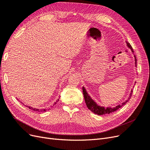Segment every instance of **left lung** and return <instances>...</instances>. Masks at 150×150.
I'll return each instance as SVG.
<instances>
[{
	"label": "left lung",
	"mask_w": 150,
	"mask_h": 150,
	"mask_svg": "<svg viewBox=\"0 0 150 150\" xmlns=\"http://www.w3.org/2000/svg\"><path fill=\"white\" fill-rule=\"evenodd\" d=\"M127 46L128 47L131 49V51L133 52V48L131 47V46L130 45L129 43L127 42ZM135 57V65L137 66V59H136V56H134ZM83 94H84V100L86 104V106L88 108L89 110H90L91 111L93 112H94V114H96L98 115H105V114H110V113L112 112H115V111H116L117 110H118L119 108H121L122 106H124L125 104L127 103L128 102V101L129 100V99L131 98V96H132V93L133 91H131V93H130L129 96L128 98V99H127L126 101H125L124 103H122V104H120V105H117L116 107L114 108H105L104 107H101L100 106H98V104L95 103L93 99L91 98V97L89 96L88 93L86 92V89L83 87Z\"/></svg>",
	"instance_id": "1"
}]
</instances>
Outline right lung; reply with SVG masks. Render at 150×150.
I'll use <instances>...</instances> for the list:
<instances>
[{"mask_svg":"<svg viewBox=\"0 0 150 150\" xmlns=\"http://www.w3.org/2000/svg\"><path fill=\"white\" fill-rule=\"evenodd\" d=\"M58 101H59V99H57V101H56L55 103H54V104H56ZM26 107L29 108L30 109V110H33V111H38V112L40 111V112H44V111H47V110H46V109H43V110H39V109L34 108H32V107H30V106H26Z\"/></svg>","mask_w":150,"mask_h":150,"instance_id":"obj_1","label":"right lung"}]
</instances>
